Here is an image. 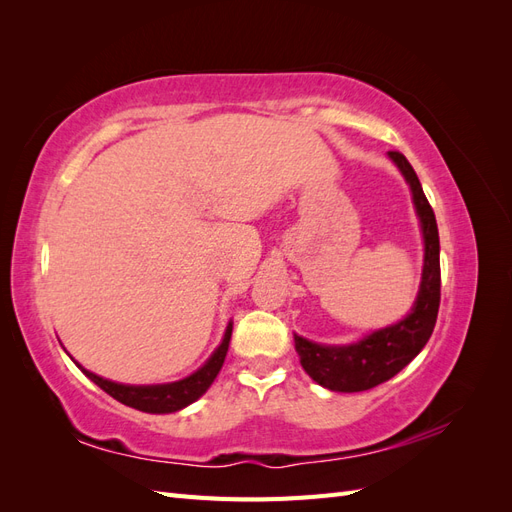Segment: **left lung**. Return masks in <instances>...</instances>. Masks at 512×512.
Returning <instances> with one entry per match:
<instances>
[{"instance_id":"8db88e82","label":"left lung","mask_w":512,"mask_h":512,"mask_svg":"<svg viewBox=\"0 0 512 512\" xmlns=\"http://www.w3.org/2000/svg\"><path fill=\"white\" fill-rule=\"evenodd\" d=\"M389 158L406 177L425 239V262L418 297L410 314L391 327L374 331L350 346H320L294 335V348L309 378L339 393H359L391 380L425 348L436 327L440 307V237L436 215L404 153Z\"/></svg>"}]
</instances>
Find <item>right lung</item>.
Listing matches in <instances>:
<instances>
[{"mask_svg":"<svg viewBox=\"0 0 512 512\" xmlns=\"http://www.w3.org/2000/svg\"><path fill=\"white\" fill-rule=\"evenodd\" d=\"M230 335H232V322H228L222 344L211 354V359L198 371H194L192 376L183 378L179 382H170V384H151V386L117 384V382L104 380L96 374H91V371H87L76 361L74 363L81 367V371L89 380H94L102 391H106L113 399L121 401L123 406H130V408L149 412V414H168V412H177L185 406H190L192 401H196L200 395H205V391L209 389L215 376L220 374V369L224 365L228 344H230Z\"/></svg>","mask_w":512,"mask_h":512,"instance_id":"add662e5","label":"right lung"}]
</instances>
